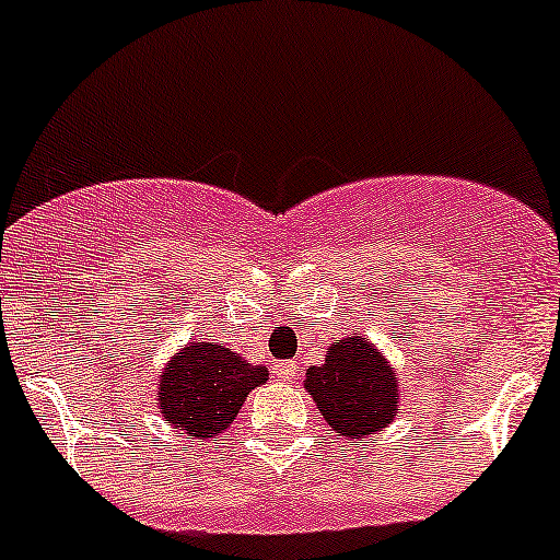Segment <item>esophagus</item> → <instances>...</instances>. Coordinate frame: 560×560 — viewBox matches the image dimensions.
<instances>
[{
	"label": "esophagus",
	"instance_id": "esophagus-1",
	"mask_svg": "<svg viewBox=\"0 0 560 560\" xmlns=\"http://www.w3.org/2000/svg\"><path fill=\"white\" fill-rule=\"evenodd\" d=\"M273 376L279 382H292V376H295V363H276Z\"/></svg>",
	"mask_w": 560,
	"mask_h": 560
}]
</instances>
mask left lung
<instances>
[{"label": "left lung", "instance_id": "obj_1", "mask_svg": "<svg viewBox=\"0 0 560 560\" xmlns=\"http://www.w3.org/2000/svg\"><path fill=\"white\" fill-rule=\"evenodd\" d=\"M306 389L327 425L343 439H369L398 415V376L360 332L330 343L325 363L306 371Z\"/></svg>", "mask_w": 560, "mask_h": 560}]
</instances>
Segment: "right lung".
I'll list each match as a JSON object with an SVG mask.
<instances>
[{
  "label": "right lung",
  "mask_w": 560,
  "mask_h": 560,
  "mask_svg": "<svg viewBox=\"0 0 560 560\" xmlns=\"http://www.w3.org/2000/svg\"><path fill=\"white\" fill-rule=\"evenodd\" d=\"M268 382L265 365L246 363L219 343L197 341L175 352L160 374L162 417L186 436L213 439L238 417L246 395Z\"/></svg>",
  "instance_id": "obj_1"
}]
</instances>
